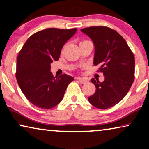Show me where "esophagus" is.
<instances>
[{
  "label": "esophagus",
  "instance_id": "obj_1",
  "mask_svg": "<svg viewBox=\"0 0 149 149\" xmlns=\"http://www.w3.org/2000/svg\"><path fill=\"white\" fill-rule=\"evenodd\" d=\"M77 79H78V80L80 81V83H82V84H85V83H87L88 82L87 79H85L84 78H81V77H78Z\"/></svg>",
  "mask_w": 149,
  "mask_h": 149
}]
</instances>
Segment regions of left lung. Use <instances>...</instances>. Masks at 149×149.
Returning <instances> with one entry per match:
<instances>
[{"label":"left lung","instance_id":"1","mask_svg":"<svg viewBox=\"0 0 149 149\" xmlns=\"http://www.w3.org/2000/svg\"><path fill=\"white\" fill-rule=\"evenodd\" d=\"M93 42V65H100L104 80L92 79L95 91L89 97L93 107L107 109L119 103L129 91L134 80L135 59L125 39L115 30L105 26L81 29Z\"/></svg>","mask_w":149,"mask_h":149}]
</instances>
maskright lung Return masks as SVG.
Segmentation results:
<instances>
[{
	"instance_id": "1",
	"label": "right lung",
	"mask_w": 149,
	"mask_h": 149,
	"mask_svg": "<svg viewBox=\"0 0 149 149\" xmlns=\"http://www.w3.org/2000/svg\"><path fill=\"white\" fill-rule=\"evenodd\" d=\"M77 30H40L30 36L22 47L17 59L16 79L26 98L36 107L44 109L56 107L74 80L66 74L54 77L50 72V64L59 60L63 46Z\"/></svg>"
}]
</instances>
